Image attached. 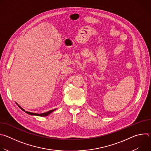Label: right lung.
I'll return each instance as SVG.
<instances>
[{
	"mask_svg": "<svg viewBox=\"0 0 151 151\" xmlns=\"http://www.w3.org/2000/svg\"><path fill=\"white\" fill-rule=\"evenodd\" d=\"M19 107V108H21V109H22L23 111H25V110H24L23 108H21V107L19 106V105H18ZM56 109H53V110H51V111H48L47 112H45V113H43V114H36V113H32V112H27V111H26V112L27 113V114H29V115H37V116H48L49 114H50L51 112H52L54 111H55Z\"/></svg>",
	"mask_w": 151,
	"mask_h": 151,
	"instance_id": "obj_1",
	"label": "right lung"
}]
</instances>
